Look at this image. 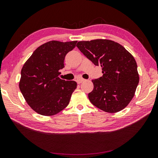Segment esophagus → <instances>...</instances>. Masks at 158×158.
<instances>
[{"label":"esophagus","mask_w":158,"mask_h":158,"mask_svg":"<svg viewBox=\"0 0 158 158\" xmlns=\"http://www.w3.org/2000/svg\"><path fill=\"white\" fill-rule=\"evenodd\" d=\"M85 81V79H81V78H79V79H77V82L78 83V84H81V83H82L83 81Z\"/></svg>","instance_id":"esophagus-1"}]
</instances>
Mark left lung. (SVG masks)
<instances>
[{"mask_svg": "<svg viewBox=\"0 0 158 158\" xmlns=\"http://www.w3.org/2000/svg\"><path fill=\"white\" fill-rule=\"evenodd\" d=\"M77 47L102 69V77L92 80L94 88L89 93L90 102L108 113H116L126 107L139 81L133 56L122 45L109 40L80 41Z\"/></svg>", "mask_w": 158, "mask_h": 158, "instance_id": "obj_1", "label": "left lung"}]
</instances>
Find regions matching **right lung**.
<instances>
[{"instance_id":"right-lung-1","label":"right lung","mask_w":158,"mask_h":158,"mask_svg":"<svg viewBox=\"0 0 158 158\" xmlns=\"http://www.w3.org/2000/svg\"><path fill=\"white\" fill-rule=\"evenodd\" d=\"M77 41L52 40L37 47L21 71L19 89L31 109L42 116H53L68 105L77 89L74 81L58 77L67 53Z\"/></svg>"}]
</instances>
